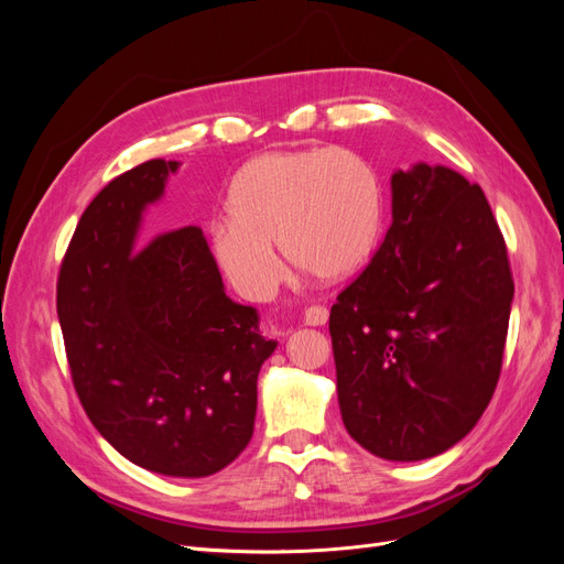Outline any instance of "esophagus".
<instances>
[{
  "mask_svg": "<svg viewBox=\"0 0 564 564\" xmlns=\"http://www.w3.org/2000/svg\"><path fill=\"white\" fill-rule=\"evenodd\" d=\"M327 319L329 311L324 308V305H311V308L303 313V322L311 324V327H322V324H327Z\"/></svg>",
  "mask_w": 564,
  "mask_h": 564,
  "instance_id": "esophagus-1",
  "label": "esophagus"
}]
</instances>
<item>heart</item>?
I'll return each instance as SVG.
<instances>
[{
  "label": "heart",
  "instance_id": "heart-1",
  "mask_svg": "<svg viewBox=\"0 0 564 564\" xmlns=\"http://www.w3.org/2000/svg\"><path fill=\"white\" fill-rule=\"evenodd\" d=\"M228 226L214 230V253L230 282L268 296L284 259L317 280L360 270L379 242L383 193L373 166L346 148L270 152L230 183Z\"/></svg>",
  "mask_w": 564,
  "mask_h": 564
}]
</instances>
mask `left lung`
<instances>
[{
    "label": "left lung",
    "instance_id": "obj_1",
    "mask_svg": "<svg viewBox=\"0 0 564 564\" xmlns=\"http://www.w3.org/2000/svg\"><path fill=\"white\" fill-rule=\"evenodd\" d=\"M392 224L329 315L340 416L388 460L454 447L499 383L513 275L477 183L447 166L395 172Z\"/></svg>",
    "mask_w": 564,
    "mask_h": 564
}]
</instances>
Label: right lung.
I'll return each instance as SVG.
<instances>
[{"label": "right lung", "mask_w": 564, "mask_h": 564, "mask_svg": "<svg viewBox=\"0 0 564 564\" xmlns=\"http://www.w3.org/2000/svg\"><path fill=\"white\" fill-rule=\"evenodd\" d=\"M176 172L150 160L94 197L61 263L56 308L96 431L145 470L207 477L249 445L256 381L278 340L226 296L197 226L139 242L145 207Z\"/></svg>", "instance_id": "right-lung-1"}]
</instances>
